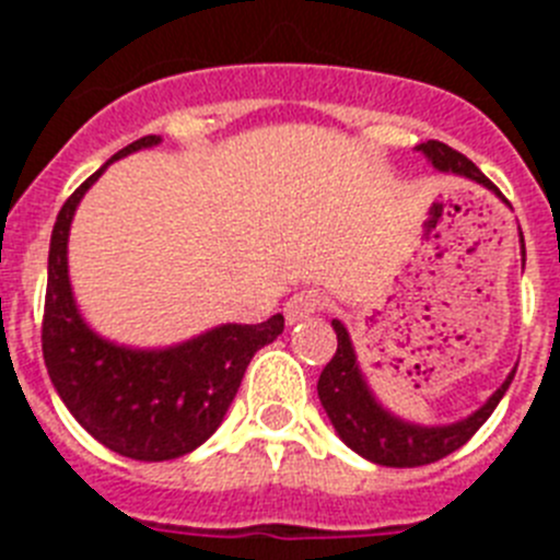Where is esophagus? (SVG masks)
Listing matches in <instances>:
<instances>
[{
  "label": "esophagus",
  "instance_id": "34e87169",
  "mask_svg": "<svg viewBox=\"0 0 560 560\" xmlns=\"http://www.w3.org/2000/svg\"><path fill=\"white\" fill-rule=\"evenodd\" d=\"M323 294L319 291H300V294H294L285 303V319H289V325L294 323H303V319H308V316H314L316 311L323 308Z\"/></svg>",
  "mask_w": 560,
  "mask_h": 560
}]
</instances>
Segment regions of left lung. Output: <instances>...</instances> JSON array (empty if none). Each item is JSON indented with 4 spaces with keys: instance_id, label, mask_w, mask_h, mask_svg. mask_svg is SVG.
I'll use <instances>...</instances> for the list:
<instances>
[{
    "instance_id": "1",
    "label": "left lung",
    "mask_w": 560,
    "mask_h": 560,
    "mask_svg": "<svg viewBox=\"0 0 560 560\" xmlns=\"http://www.w3.org/2000/svg\"><path fill=\"white\" fill-rule=\"evenodd\" d=\"M418 151L438 171L477 182V185L488 187V190H493L502 199L499 187L468 156L448 148L446 142H420ZM330 325L336 330V353L325 364L323 375H319V384H316V393H319L323 409L328 412L336 434L345 440V446H350L355 454L370 459V463L387 465V468L429 465L443 459L446 454L457 452L463 443H468L474 438V432L482 427L485 420L491 418V412L497 409L502 395L511 387L513 375H516V370H511L508 378L502 381V387L485 400L477 412L468 415V418L454 420V423H446V427H420V423H409V420L398 418V415L381 407V400L375 398L368 378L361 373L348 328L339 319H334Z\"/></svg>"
}]
</instances>
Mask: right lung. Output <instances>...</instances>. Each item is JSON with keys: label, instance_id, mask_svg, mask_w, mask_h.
<instances>
[{"label": "right lung", "instance_id": "obj_1", "mask_svg": "<svg viewBox=\"0 0 560 560\" xmlns=\"http://www.w3.org/2000/svg\"><path fill=\"white\" fill-rule=\"evenodd\" d=\"M151 133L117 151L58 212L47 260L42 350L63 407L95 440L142 463L176 459L221 427L252 355L283 334V314L260 325H215L171 348H128L89 328L69 283V226L112 162L160 145Z\"/></svg>", "mask_w": 560, "mask_h": 560}]
</instances>
